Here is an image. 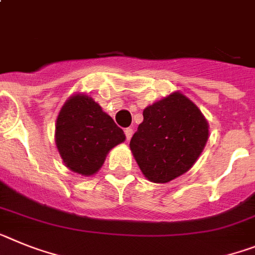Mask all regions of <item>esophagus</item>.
I'll use <instances>...</instances> for the list:
<instances>
[{"mask_svg": "<svg viewBox=\"0 0 255 255\" xmlns=\"http://www.w3.org/2000/svg\"><path fill=\"white\" fill-rule=\"evenodd\" d=\"M124 131H125L126 140H130V138H131V136H132V129H131V128H126V129L124 130Z\"/></svg>", "mask_w": 255, "mask_h": 255, "instance_id": "34e87169", "label": "esophagus"}]
</instances>
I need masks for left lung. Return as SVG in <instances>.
<instances>
[{"label": "left lung", "instance_id": "1", "mask_svg": "<svg viewBox=\"0 0 255 255\" xmlns=\"http://www.w3.org/2000/svg\"><path fill=\"white\" fill-rule=\"evenodd\" d=\"M209 139L201 111L180 91L145 107L143 123L130 140V149L143 175L167 183L195 165Z\"/></svg>", "mask_w": 255, "mask_h": 255}]
</instances>
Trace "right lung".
I'll list each match as a JSON object with an SVG mask.
<instances>
[{
	"mask_svg": "<svg viewBox=\"0 0 255 255\" xmlns=\"http://www.w3.org/2000/svg\"><path fill=\"white\" fill-rule=\"evenodd\" d=\"M123 129L85 93L65 101L55 124V144L69 170L85 177L99 171L107 154L125 142Z\"/></svg>",
	"mask_w": 255,
	"mask_h": 255,
	"instance_id": "1",
	"label": "right lung"
}]
</instances>
